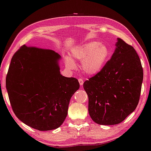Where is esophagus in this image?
Listing matches in <instances>:
<instances>
[{"instance_id": "esophagus-1", "label": "esophagus", "mask_w": 151, "mask_h": 151, "mask_svg": "<svg viewBox=\"0 0 151 151\" xmlns=\"http://www.w3.org/2000/svg\"><path fill=\"white\" fill-rule=\"evenodd\" d=\"M78 81H79V85H80L81 86H83V82H84L83 79H82V78H79V79H78Z\"/></svg>"}]
</instances>
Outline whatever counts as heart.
Here are the masks:
<instances>
[{"mask_svg": "<svg viewBox=\"0 0 151 151\" xmlns=\"http://www.w3.org/2000/svg\"><path fill=\"white\" fill-rule=\"evenodd\" d=\"M109 55V49L106 45L97 41H90L72 49L70 58L66 57L65 62L67 68L74 70L76 62L81 61L83 72L87 76H93L102 70Z\"/></svg>", "mask_w": 151, "mask_h": 151, "instance_id": "b5f03b06", "label": "heart"}]
</instances>
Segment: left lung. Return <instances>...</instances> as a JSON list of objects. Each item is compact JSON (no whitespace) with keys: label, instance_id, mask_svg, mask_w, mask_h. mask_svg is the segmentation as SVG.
<instances>
[{"label":"left lung","instance_id":"obj_1","mask_svg":"<svg viewBox=\"0 0 151 151\" xmlns=\"http://www.w3.org/2000/svg\"><path fill=\"white\" fill-rule=\"evenodd\" d=\"M143 79L137 53L133 47L117 38L112 58L98 74L83 83L92 120L101 125L124 121L137 106Z\"/></svg>","mask_w":151,"mask_h":151}]
</instances>
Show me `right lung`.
Listing matches in <instances>:
<instances>
[{
	"label": "right lung",
	"instance_id": "1",
	"mask_svg": "<svg viewBox=\"0 0 151 151\" xmlns=\"http://www.w3.org/2000/svg\"><path fill=\"white\" fill-rule=\"evenodd\" d=\"M60 59L54 50L23 45L11 60L6 79L8 97L16 117L32 128L60 126L79 89L78 79L60 74Z\"/></svg>",
	"mask_w": 151,
	"mask_h": 151
}]
</instances>
